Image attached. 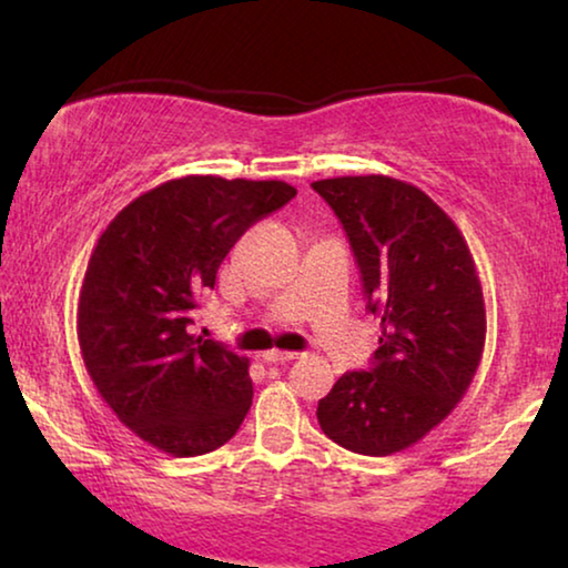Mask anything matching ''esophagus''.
I'll return each mask as SVG.
<instances>
[{
    "label": "esophagus",
    "instance_id": "obj_1",
    "mask_svg": "<svg viewBox=\"0 0 568 568\" xmlns=\"http://www.w3.org/2000/svg\"><path fill=\"white\" fill-rule=\"evenodd\" d=\"M292 359H297V354H294V352H278V348H271V352L263 354V362H268V364H286Z\"/></svg>",
    "mask_w": 568,
    "mask_h": 568
}]
</instances>
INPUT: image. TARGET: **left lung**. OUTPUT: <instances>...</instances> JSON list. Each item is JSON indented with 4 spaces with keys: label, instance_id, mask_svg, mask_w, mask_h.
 Here are the masks:
<instances>
[{
    "label": "left lung",
    "instance_id": "obj_1",
    "mask_svg": "<svg viewBox=\"0 0 568 568\" xmlns=\"http://www.w3.org/2000/svg\"><path fill=\"white\" fill-rule=\"evenodd\" d=\"M313 189L344 224L367 310L379 317L369 372H346L317 403L325 437L385 457L426 437L468 393L486 344V305L457 224L416 185L344 175Z\"/></svg>",
    "mask_w": 568,
    "mask_h": 568
}]
</instances>
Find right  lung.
Returning <instances> with one entry per match:
<instances>
[{
    "label": "right lung",
    "instance_id": "right-lung-1",
    "mask_svg": "<svg viewBox=\"0 0 568 568\" xmlns=\"http://www.w3.org/2000/svg\"><path fill=\"white\" fill-rule=\"evenodd\" d=\"M294 196L284 181L185 175L131 201L100 235L77 338L100 398L146 445L193 457L235 437L253 403L251 362L193 336L191 313L243 232Z\"/></svg>",
    "mask_w": 568,
    "mask_h": 568
}]
</instances>
